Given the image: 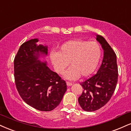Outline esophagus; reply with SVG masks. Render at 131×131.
<instances>
[{
  "mask_svg": "<svg viewBox=\"0 0 131 131\" xmlns=\"http://www.w3.org/2000/svg\"><path fill=\"white\" fill-rule=\"evenodd\" d=\"M67 85L68 86H71L72 85V83L71 82H67Z\"/></svg>",
  "mask_w": 131,
  "mask_h": 131,
  "instance_id": "obj_1",
  "label": "esophagus"
}]
</instances>
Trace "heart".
Returning a JSON list of instances; mask_svg holds the SVG:
<instances>
[{
	"instance_id": "b5f03b06",
	"label": "heart",
	"mask_w": 131,
	"mask_h": 131,
	"mask_svg": "<svg viewBox=\"0 0 131 131\" xmlns=\"http://www.w3.org/2000/svg\"><path fill=\"white\" fill-rule=\"evenodd\" d=\"M101 56V50L97 42L73 40L61 45L59 53H50V59L59 74L64 71L70 62L71 68L64 73V77L72 80L80 75L87 77L91 74L96 68Z\"/></svg>"
}]
</instances>
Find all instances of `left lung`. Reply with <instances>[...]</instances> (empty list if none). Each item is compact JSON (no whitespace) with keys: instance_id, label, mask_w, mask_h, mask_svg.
Here are the masks:
<instances>
[{"instance_id":"8db88e82","label":"left lung","mask_w":131,"mask_h":131,"mask_svg":"<svg viewBox=\"0 0 131 131\" xmlns=\"http://www.w3.org/2000/svg\"><path fill=\"white\" fill-rule=\"evenodd\" d=\"M96 40L104 49L102 64L96 74L80 83L83 90L78 101L86 112L97 111L106 104L112 96L118 82L115 53L102 36L97 35Z\"/></svg>"}]
</instances>
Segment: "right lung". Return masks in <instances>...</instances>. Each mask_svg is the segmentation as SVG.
<instances>
[{"mask_svg":"<svg viewBox=\"0 0 131 131\" xmlns=\"http://www.w3.org/2000/svg\"><path fill=\"white\" fill-rule=\"evenodd\" d=\"M38 39L20 46L14 59L15 85L27 104L40 111H51L60 103L67 86L57 72L38 60L39 53L47 55V46L37 45Z\"/></svg>","mask_w":131,"mask_h":131,"instance_id":"right-lung-1","label":"right lung"}]
</instances>
